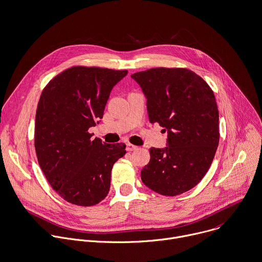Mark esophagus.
I'll list each match as a JSON object with an SVG mask.
<instances>
[{
  "label": "esophagus",
  "mask_w": 262,
  "mask_h": 262,
  "mask_svg": "<svg viewBox=\"0 0 262 262\" xmlns=\"http://www.w3.org/2000/svg\"><path fill=\"white\" fill-rule=\"evenodd\" d=\"M138 149V147L137 146H135V145H133V144H127L126 145V150L127 151H135V150H137Z\"/></svg>",
  "instance_id": "esophagus-1"
}]
</instances>
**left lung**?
<instances>
[{"instance_id": "obj_1", "label": "left lung", "mask_w": 262, "mask_h": 262, "mask_svg": "<svg viewBox=\"0 0 262 262\" xmlns=\"http://www.w3.org/2000/svg\"><path fill=\"white\" fill-rule=\"evenodd\" d=\"M132 77L146 98L149 121L167 130V147L151 148L142 182L163 196L194 188L208 171L220 143L219 109L208 83L187 68H151Z\"/></svg>"}]
</instances>
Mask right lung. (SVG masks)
Listing matches in <instances>:
<instances>
[{
	"mask_svg": "<svg viewBox=\"0 0 262 262\" xmlns=\"http://www.w3.org/2000/svg\"><path fill=\"white\" fill-rule=\"evenodd\" d=\"M127 70L73 66L53 77L39 97L34 149L48 183L65 201L93 206L109 193L114 163L125 144L92 140L91 126L103 117L112 88Z\"/></svg>",
	"mask_w": 262,
	"mask_h": 262,
	"instance_id": "obj_1",
	"label": "right lung"
}]
</instances>
